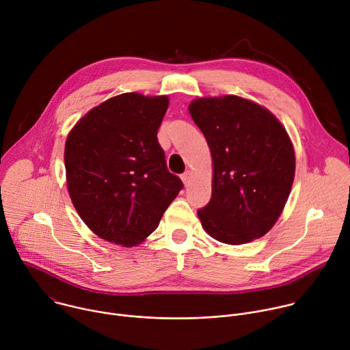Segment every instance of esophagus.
Listing matches in <instances>:
<instances>
[{
	"label": "esophagus",
	"instance_id": "34e87169",
	"mask_svg": "<svg viewBox=\"0 0 350 350\" xmlns=\"http://www.w3.org/2000/svg\"><path fill=\"white\" fill-rule=\"evenodd\" d=\"M191 177H192V173H191L189 170H187V172L181 176V180H183V183H184V185H185V187H188V185H189Z\"/></svg>",
	"mask_w": 350,
	"mask_h": 350
}]
</instances>
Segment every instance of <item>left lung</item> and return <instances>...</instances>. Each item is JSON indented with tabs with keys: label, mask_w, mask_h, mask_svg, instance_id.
Returning <instances> with one entry per match:
<instances>
[{
	"label": "left lung",
	"mask_w": 350,
	"mask_h": 350,
	"mask_svg": "<svg viewBox=\"0 0 350 350\" xmlns=\"http://www.w3.org/2000/svg\"><path fill=\"white\" fill-rule=\"evenodd\" d=\"M188 109L213 159L212 198L198 209L202 227L230 245L263 237L293 183L295 152L285 129L271 112L237 95L198 98Z\"/></svg>",
	"instance_id": "left-lung-1"
}]
</instances>
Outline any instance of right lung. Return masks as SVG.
Returning <instances> with one entry per match:
<instances>
[{"label":"right lung","instance_id":"1","mask_svg":"<svg viewBox=\"0 0 350 350\" xmlns=\"http://www.w3.org/2000/svg\"><path fill=\"white\" fill-rule=\"evenodd\" d=\"M166 95L126 92L91 109L68 135L66 181L72 202L98 237L123 246L159 224L183 181L158 142Z\"/></svg>","mask_w":350,"mask_h":350}]
</instances>
